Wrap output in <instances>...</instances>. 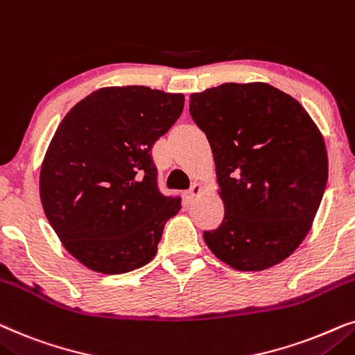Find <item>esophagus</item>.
Here are the masks:
<instances>
[{
	"label": "esophagus",
	"instance_id": "obj_1",
	"mask_svg": "<svg viewBox=\"0 0 355 355\" xmlns=\"http://www.w3.org/2000/svg\"><path fill=\"white\" fill-rule=\"evenodd\" d=\"M202 190H205V188H202L201 183H195V185H193V187L190 188V190L187 191V198H188V200H190V201L195 200V198H196L198 195H201Z\"/></svg>",
	"mask_w": 355,
	"mask_h": 355
}]
</instances>
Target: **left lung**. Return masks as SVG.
Returning <instances> with one entry per match:
<instances>
[{
	"instance_id": "obj_1",
	"label": "left lung",
	"mask_w": 355,
	"mask_h": 355,
	"mask_svg": "<svg viewBox=\"0 0 355 355\" xmlns=\"http://www.w3.org/2000/svg\"><path fill=\"white\" fill-rule=\"evenodd\" d=\"M193 121L214 155L225 214L205 242L239 271H263L304 242L328 182L318 126L294 97L266 83L191 94Z\"/></svg>"
}]
</instances>
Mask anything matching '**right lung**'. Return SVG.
<instances>
[{"label":"right lung","mask_w":355,"mask_h":355,"mask_svg":"<svg viewBox=\"0 0 355 355\" xmlns=\"http://www.w3.org/2000/svg\"><path fill=\"white\" fill-rule=\"evenodd\" d=\"M183 105V94L102 87L61 120L42 162L40 201L63 247L86 268L123 274L157 253L182 200L160 195L150 150Z\"/></svg>","instance_id":"1"}]
</instances>
